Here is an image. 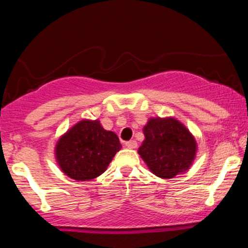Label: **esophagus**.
I'll list each match as a JSON object with an SVG mask.
<instances>
[{"mask_svg": "<svg viewBox=\"0 0 248 248\" xmlns=\"http://www.w3.org/2000/svg\"><path fill=\"white\" fill-rule=\"evenodd\" d=\"M124 146L127 148H129V149H135L136 147H138V142L135 140H130V141H127L124 142Z\"/></svg>", "mask_w": 248, "mask_h": 248, "instance_id": "1", "label": "esophagus"}]
</instances>
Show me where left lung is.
Instances as JSON below:
<instances>
[{
	"mask_svg": "<svg viewBox=\"0 0 248 248\" xmlns=\"http://www.w3.org/2000/svg\"><path fill=\"white\" fill-rule=\"evenodd\" d=\"M146 140L139 154L152 172L162 178H172L191 166L196 155V141L175 119H150L143 128Z\"/></svg>",
	"mask_w": 248,
	"mask_h": 248,
	"instance_id": "8db88e82",
	"label": "left lung"
}]
</instances>
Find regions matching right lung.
Instances as JSON below:
<instances>
[{
    "mask_svg": "<svg viewBox=\"0 0 248 248\" xmlns=\"http://www.w3.org/2000/svg\"><path fill=\"white\" fill-rule=\"evenodd\" d=\"M121 149L116 134L105 130L99 121L84 120L62 136L56 147L59 167L77 181L98 177Z\"/></svg>",
    "mask_w": 248,
    "mask_h": 248,
    "instance_id": "right-lung-1",
    "label": "right lung"
}]
</instances>
